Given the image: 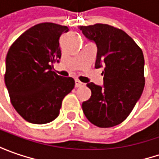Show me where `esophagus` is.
I'll list each match as a JSON object with an SVG mask.
<instances>
[{
  "label": "esophagus",
  "mask_w": 159,
  "mask_h": 159,
  "mask_svg": "<svg viewBox=\"0 0 159 159\" xmlns=\"http://www.w3.org/2000/svg\"><path fill=\"white\" fill-rule=\"evenodd\" d=\"M83 85H84V83H82L81 81H80L79 80H75V87H76V88L82 87Z\"/></svg>",
  "instance_id": "34e87169"
}]
</instances>
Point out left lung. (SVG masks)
Returning a JSON list of instances; mask_svg holds the SVG:
<instances>
[{"label": "left lung", "instance_id": "left-lung-1", "mask_svg": "<svg viewBox=\"0 0 159 159\" xmlns=\"http://www.w3.org/2000/svg\"><path fill=\"white\" fill-rule=\"evenodd\" d=\"M80 29L97 47L95 68L104 67L102 86L87 84L92 94L83 102V112L96 126L119 125L128 117L143 94V53L128 34L111 25L95 24Z\"/></svg>", "mask_w": 159, "mask_h": 159}]
</instances>
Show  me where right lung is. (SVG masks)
Returning <instances> with one entry per match:
<instances>
[{
    "mask_svg": "<svg viewBox=\"0 0 159 159\" xmlns=\"http://www.w3.org/2000/svg\"><path fill=\"white\" fill-rule=\"evenodd\" d=\"M69 28L41 23L21 34L6 57L5 85L16 112L33 124H46L59 115L62 101L74 88L70 77L53 71L59 63V38Z\"/></svg>",
    "mask_w": 159,
    "mask_h": 159,
    "instance_id": "obj_1",
    "label": "right lung"
}]
</instances>
